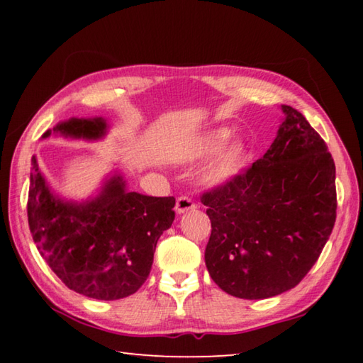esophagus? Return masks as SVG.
I'll use <instances>...</instances> for the list:
<instances>
[{"label": "esophagus", "mask_w": 363, "mask_h": 363, "mask_svg": "<svg viewBox=\"0 0 363 363\" xmlns=\"http://www.w3.org/2000/svg\"><path fill=\"white\" fill-rule=\"evenodd\" d=\"M195 203L192 201V199H189V196H179V199L176 200V206L174 210L177 214H184L190 210H194Z\"/></svg>", "instance_id": "obj_1"}]
</instances>
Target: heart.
<instances>
[{"mask_svg":"<svg viewBox=\"0 0 363 363\" xmlns=\"http://www.w3.org/2000/svg\"><path fill=\"white\" fill-rule=\"evenodd\" d=\"M233 131L227 126L214 128L200 138L195 147L196 157L214 158V162L201 174V184L206 187L225 186L243 174L250 160V147L243 140H235Z\"/></svg>","mask_w":363,"mask_h":363,"instance_id":"obj_1","label":"heart"}]
</instances>
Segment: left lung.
<instances>
[{
    "label": "left lung",
    "mask_w": 363,
    "mask_h": 363,
    "mask_svg": "<svg viewBox=\"0 0 363 363\" xmlns=\"http://www.w3.org/2000/svg\"><path fill=\"white\" fill-rule=\"evenodd\" d=\"M264 157L201 203L211 220L205 262L220 290L266 299L296 286L320 256L336 220V169L303 113L281 106Z\"/></svg>",
    "instance_id": "obj_1"
}]
</instances>
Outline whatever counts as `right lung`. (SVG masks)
<instances>
[{"label": "right lung", "instance_id": "obj_1", "mask_svg": "<svg viewBox=\"0 0 363 363\" xmlns=\"http://www.w3.org/2000/svg\"><path fill=\"white\" fill-rule=\"evenodd\" d=\"M110 123L102 116L57 123L41 139L101 140ZM174 196L128 190L118 169L84 200L52 192L32 157L28 225L40 255L52 272L83 296L115 301L136 293L152 269L158 238L174 220Z\"/></svg>", "mask_w": 363, "mask_h": 363}]
</instances>
